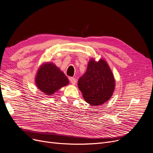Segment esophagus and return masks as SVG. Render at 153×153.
Returning <instances> with one entry per match:
<instances>
[{
    "label": "esophagus",
    "mask_w": 153,
    "mask_h": 153,
    "mask_svg": "<svg viewBox=\"0 0 153 153\" xmlns=\"http://www.w3.org/2000/svg\"><path fill=\"white\" fill-rule=\"evenodd\" d=\"M70 82H71V84H73V85H75L76 83V79L74 77H71L70 78Z\"/></svg>",
    "instance_id": "34e87169"
}]
</instances>
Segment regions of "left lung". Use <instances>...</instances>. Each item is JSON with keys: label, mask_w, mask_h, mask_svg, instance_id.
Returning a JSON list of instances; mask_svg holds the SVG:
<instances>
[{"label": "left lung", "mask_w": 153, "mask_h": 153, "mask_svg": "<svg viewBox=\"0 0 153 153\" xmlns=\"http://www.w3.org/2000/svg\"><path fill=\"white\" fill-rule=\"evenodd\" d=\"M115 79L107 62L91 59L87 70L78 80V88L84 99L90 105L97 106L108 101L114 93Z\"/></svg>", "instance_id": "left-lung-1"}]
</instances>
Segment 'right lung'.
I'll list each match as a JSON object with an SVG mask.
<instances>
[{
	"label": "right lung",
	"mask_w": 153,
	"mask_h": 153,
	"mask_svg": "<svg viewBox=\"0 0 153 153\" xmlns=\"http://www.w3.org/2000/svg\"><path fill=\"white\" fill-rule=\"evenodd\" d=\"M69 81L64 73L52 63H45L39 68L35 77L38 88L47 95H52Z\"/></svg>",
	"instance_id": "add662e5"
}]
</instances>
